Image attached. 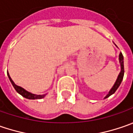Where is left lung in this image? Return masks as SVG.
Listing matches in <instances>:
<instances>
[{
	"label": "left lung",
	"mask_w": 133,
	"mask_h": 133,
	"mask_svg": "<svg viewBox=\"0 0 133 133\" xmlns=\"http://www.w3.org/2000/svg\"><path fill=\"white\" fill-rule=\"evenodd\" d=\"M116 46V45H115ZM119 62H120L121 64V72L118 78H117V80L115 81V84L113 85V87H112V89H110L109 93L106 95L104 98H107L108 97H110L111 95H112L113 93H115V92L117 90V89L118 88V87L120 86L121 83L123 80V78H124V57H123V55L121 52H120L119 54Z\"/></svg>",
	"instance_id": "8db88e82"
}]
</instances>
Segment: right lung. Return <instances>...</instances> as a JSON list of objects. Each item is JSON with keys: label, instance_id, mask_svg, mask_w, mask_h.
<instances>
[{"label": "right lung", "instance_id": "right-lung-1", "mask_svg": "<svg viewBox=\"0 0 133 133\" xmlns=\"http://www.w3.org/2000/svg\"><path fill=\"white\" fill-rule=\"evenodd\" d=\"M7 75H8V77H9V81H11V83H12V84L13 87L15 88V89L17 91V92H18L20 95H21L24 98H28V99H41V98H44V96L46 95V94L45 95H35V94H32V93H31V92H29L28 91H26V90H25V89L22 88V87H19L18 85H16L15 83H14V81H13L12 78H11V77L9 76V74L8 73V71H7Z\"/></svg>", "mask_w": 133, "mask_h": 133}]
</instances>
